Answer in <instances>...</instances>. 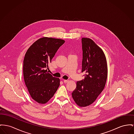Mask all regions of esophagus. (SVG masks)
<instances>
[{
  "instance_id": "esophagus-1",
  "label": "esophagus",
  "mask_w": 134,
  "mask_h": 134,
  "mask_svg": "<svg viewBox=\"0 0 134 134\" xmlns=\"http://www.w3.org/2000/svg\"><path fill=\"white\" fill-rule=\"evenodd\" d=\"M69 80H63V82H64V83H68V82H69Z\"/></svg>"
}]
</instances>
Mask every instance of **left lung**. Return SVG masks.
<instances>
[{"label": "left lung", "instance_id": "1", "mask_svg": "<svg viewBox=\"0 0 134 134\" xmlns=\"http://www.w3.org/2000/svg\"><path fill=\"white\" fill-rule=\"evenodd\" d=\"M82 72L84 79L77 82L71 95L80 107L92 104L104 88L107 80V60L103 50L92 40L82 38Z\"/></svg>", "mask_w": 134, "mask_h": 134}]
</instances>
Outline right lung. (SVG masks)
Instances as JSON below:
<instances>
[{"mask_svg":"<svg viewBox=\"0 0 134 134\" xmlns=\"http://www.w3.org/2000/svg\"><path fill=\"white\" fill-rule=\"evenodd\" d=\"M65 41L58 38L42 37L27 50L23 60V76L31 98L45 104L53 97L60 85L59 78L48 72V64Z\"/></svg>","mask_w":134,"mask_h":134,"instance_id":"1","label":"right lung"}]
</instances>
